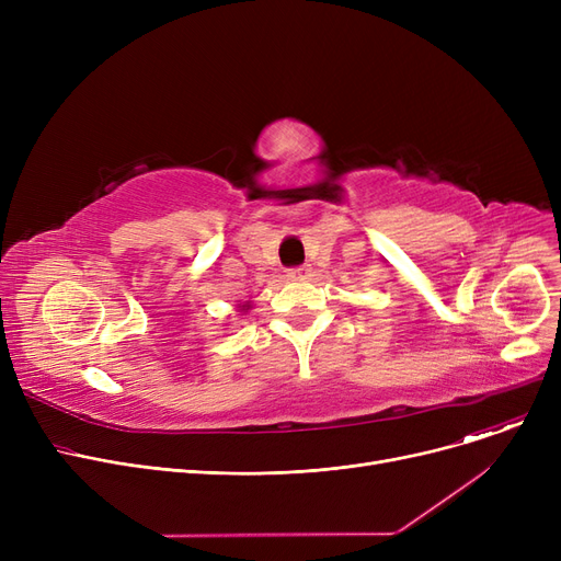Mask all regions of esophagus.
<instances>
[{
    "mask_svg": "<svg viewBox=\"0 0 561 561\" xmlns=\"http://www.w3.org/2000/svg\"><path fill=\"white\" fill-rule=\"evenodd\" d=\"M309 268L307 265H298V268H288V273H286V277L288 279H305V277H309Z\"/></svg>",
    "mask_w": 561,
    "mask_h": 561,
    "instance_id": "34e87169",
    "label": "esophagus"
}]
</instances>
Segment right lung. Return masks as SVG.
Wrapping results in <instances>:
<instances>
[{
	"instance_id": "obj_1",
	"label": "right lung",
	"mask_w": 561,
	"mask_h": 561,
	"mask_svg": "<svg viewBox=\"0 0 561 561\" xmlns=\"http://www.w3.org/2000/svg\"><path fill=\"white\" fill-rule=\"evenodd\" d=\"M243 309H248V307H243Z\"/></svg>"
}]
</instances>
